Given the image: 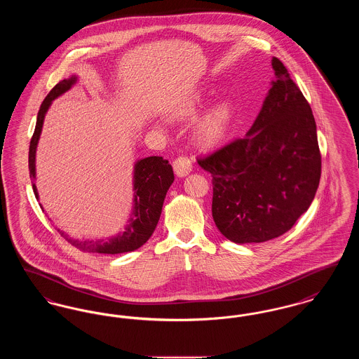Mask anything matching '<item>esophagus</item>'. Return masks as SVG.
<instances>
[{
  "label": "esophagus",
  "mask_w": 359,
  "mask_h": 359,
  "mask_svg": "<svg viewBox=\"0 0 359 359\" xmlns=\"http://www.w3.org/2000/svg\"><path fill=\"white\" fill-rule=\"evenodd\" d=\"M173 171L176 173V176L184 177L189 172L192 171V163L189 161L188 157H183V156L177 157L173 161Z\"/></svg>",
  "instance_id": "obj_1"
}]
</instances>
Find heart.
Segmentation results:
<instances>
[{"label":"heart","instance_id":"heart-1","mask_svg":"<svg viewBox=\"0 0 359 359\" xmlns=\"http://www.w3.org/2000/svg\"><path fill=\"white\" fill-rule=\"evenodd\" d=\"M208 101L210 95L205 88H195L172 101L167 107V114L176 122L195 120ZM236 118L237 106L231 100H222L212 104L194 128L195 145L202 151L219 148L230 136Z\"/></svg>","mask_w":359,"mask_h":359}]
</instances>
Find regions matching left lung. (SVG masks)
<instances>
[{
  "label": "left lung",
  "instance_id": "obj_1",
  "mask_svg": "<svg viewBox=\"0 0 359 359\" xmlns=\"http://www.w3.org/2000/svg\"><path fill=\"white\" fill-rule=\"evenodd\" d=\"M272 66V87L246 136L198 161L212 176L214 222L239 245L287 233L307 211L320 180L311 106L277 57Z\"/></svg>",
  "mask_w": 359,
  "mask_h": 359
}]
</instances>
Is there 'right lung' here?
<instances>
[{"label":"right lung","mask_w":359,"mask_h":359,"mask_svg":"<svg viewBox=\"0 0 359 359\" xmlns=\"http://www.w3.org/2000/svg\"><path fill=\"white\" fill-rule=\"evenodd\" d=\"M78 82L76 75H71L67 79L60 81L50 91L46 100L41 103L37 113V120L34 126V133L29 145V177L32 179V188L34 196L39 201V192L36 188V149L41 135L43 123L52 102L69 91L72 86ZM175 180L171 164L160 156H149L140 158L133 167V207L126 221L125 230L114 237L104 239H74L69 237L63 230L57 229L60 236L67 239L69 243L87 253H101V255H120L133 252L141 248L151 236L161 215L163 203L165 195ZM43 208V205H40ZM44 211V208H43Z\"/></svg>","instance_id":"right-lung-1"}]
</instances>
